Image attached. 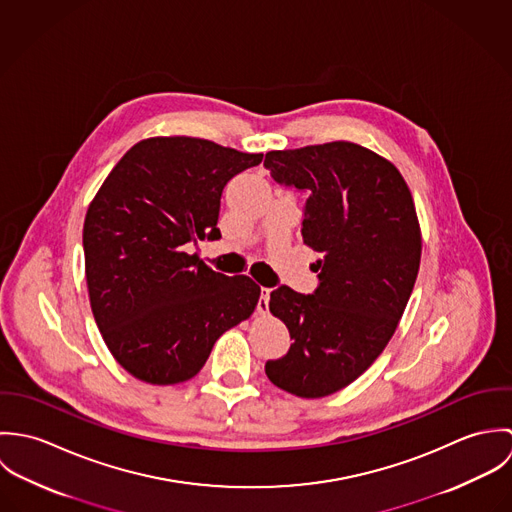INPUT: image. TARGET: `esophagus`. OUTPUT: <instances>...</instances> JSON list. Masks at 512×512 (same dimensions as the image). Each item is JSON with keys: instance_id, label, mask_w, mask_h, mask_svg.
I'll use <instances>...</instances> for the list:
<instances>
[{"instance_id": "1", "label": "esophagus", "mask_w": 512, "mask_h": 512, "mask_svg": "<svg viewBox=\"0 0 512 512\" xmlns=\"http://www.w3.org/2000/svg\"><path fill=\"white\" fill-rule=\"evenodd\" d=\"M268 301H270V290H268V288H262L260 301H258V313H260V315H268Z\"/></svg>"}]
</instances>
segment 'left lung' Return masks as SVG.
I'll list each match as a JSON object with an SVG mask.
<instances>
[{"label":"left lung","instance_id":"left-lung-1","mask_svg":"<svg viewBox=\"0 0 512 512\" xmlns=\"http://www.w3.org/2000/svg\"><path fill=\"white\" fill-rule=\"evenodd\" d=\"M264 167L307 193L301 236L319 252L315 292L270 293L293 343L266 374L299 398H323L357 380L392 339L420 270V222L394 163L359 144L268 151Z\"/></svg>","mask_w":512,"mask_h":512}]
</instances>
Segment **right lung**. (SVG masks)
<instances>
[{"label": "right lung", "instance_id": "obj_1", "mask_svg": "<svg viewBox=\"0 0 512 512\" xmlns=\"http://www.w3.org/2000/svg\"><path fill=\"white\" fill-rule=\"evenodd\" d=\"M262 157L201 138H147L92 199L82 228L92 315L112 357L138 380L193 378L220 335L254 313L252 278L215 272L185 246L220 238L224 185Z\"/></svg>", "mask_w": 512, "mask_h": 512}]
</instances>
